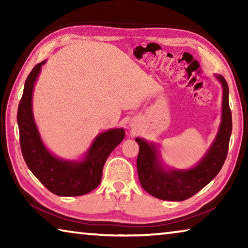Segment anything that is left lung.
I'll return each mask as SVG.
<instances>
[{
  "label": "left lung",
  "mask_w": 248,
  "mask_h": 248,
  "mask_svg": "<svg viewBox=\"0 0 248 248\" xmlns=\"http://www.w3.org/2000/svg\"><path fill=\"white\" fill-rule=\"evenodd\" d=\"M215 78L222 86L221 121L217 136L198 163L180 170L165 164L159 146L153 141L136 138L139 144L137 159L138 176L143 189L161 200L183 201L190 198L219 174L228 155L232 133V114L229 106V86L221 74Z\"/></svg>",
  "instance_id": "obj_1"
}]
</instances>
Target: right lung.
Returning a JSON list of instances; mask_svg holds the SVG:
<instances>
[{
    "mask_svg": "<svg viewBox=\"0 0 248 248\" xmlns=\"http://www.w3.org/2000/svg\"><path fill=\"white\" fill-rule=\"evenodd\" d=\"M46 62L37 64L25 82L17 111L20 149L28 169L48 190L61 197L86 195L100 184L105 162L124 139V129L100 132L78 159L62 158L50 152L41 139L32 111L33 89Z\"/></svg>",
    "mask_w": 248,
    "mask_h": 248,
    "instance_id": "obj_1",
    "label": "right lung"
}]
</instances>
